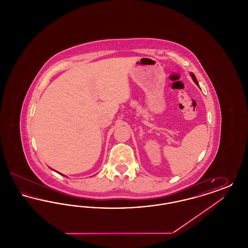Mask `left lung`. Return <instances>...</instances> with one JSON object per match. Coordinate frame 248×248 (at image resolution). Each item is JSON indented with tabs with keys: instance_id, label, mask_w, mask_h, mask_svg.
<instances>
[{
	"instance_id": "1",
	"label": "left lung",
	"mask_w": 248,
	"mask_h": 248,
	"mask_svg": "<svg viewBox=\"0 0 248 248\" xmlns=\"http://www.w3.org/2000/svg\"><path fill=\"white\" fill-rule=\"evenodd\" d=\"M190 76L192 77V80L194 81V83H196L198 86H199V84H198V82H197V79H196V77H195V75L193 74V73H190Z\"/></svg>"
}]
</instances>
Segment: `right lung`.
<instances>
[{"label": "right lung", "mask_w": 248, "mask_h": 248, "mask_svg": "<svg viewBox=\"0 0 248 248\" xmlns=\"http://www.w3.org/2000/svg\"><path fill=\"white\" fill-rule=\"evenodd\" d=\"M60 175H61V174H60Z\"/></svg>", "instance_id": "1"}]
</instances>
